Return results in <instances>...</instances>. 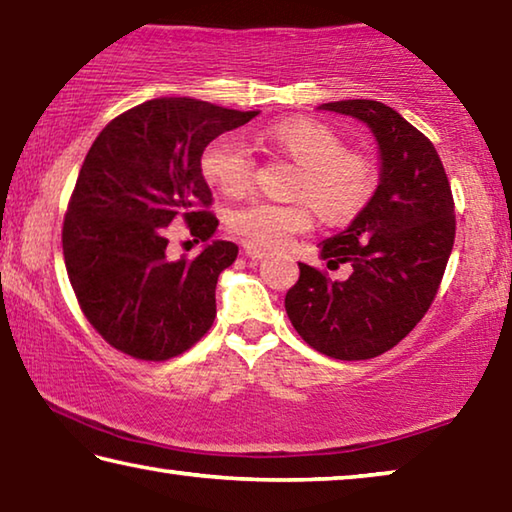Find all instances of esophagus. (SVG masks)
Returning <instances> with one entry per match:
<instances>
[{
	"mask_svg": "<svg viewBox=\"0 0 512 512\" xmlns=\"http://www.w3.org/2000/svg\"><path fill=\"white\" fill-rule=\"evenodd\" d=\"M244 250H246V255L250 257V259H255V262H259V259H264L266 257V253L262 248H257V246H253V244H244Z\"/></svg>",
	"mask_w": 512,
	"mask_h": 512,
	"instance_id": "1",
	"label": "esophagus"
}]
</instances>
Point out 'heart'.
<instances>
[{
	"mask_svg": "<svg viewBox=\"0 0 512 512\" xmlns=\"http://www.w3.org/2000/svg\"><path fill=\"white\" fill-rule=\"evenodd\" d=\"M259 149L296 164L289 194L296 203L253 201L230 214V230L259 248H282L302 235L318 216L343 223L357 216L370 201L377 173L366 155L345 149L343 137L325 121L289 117L253 135ZM203 178L225 196L246 194L255 183V160L244 144L219 137L201 155Z\"/></svg>",
	"mask_w": 512,
	"mask_h": 512,
	"instance_id": "heart-1",
	"label": "heart"
}]
</instances>
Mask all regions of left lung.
<instances>
[{"label":"left lung","mask_w":512,"mask_h":512,"mask_svg":"<svg viewBox=\"0 0 512 512\" xmlns=\"http://www.w3.org/2000/svg\"><path fill=\"white\" fill-rule=\"evenodd\" d=\"M323 108L372 128L381 180L350 228L320 244L327 268L350 264V277L298 262L284 309L316 352L361 361L395 348L429 311L456 237L454 196L438 151L400 112L370 99Z\"/></svg>","instance_id":"8db88e82"}]
</instances>
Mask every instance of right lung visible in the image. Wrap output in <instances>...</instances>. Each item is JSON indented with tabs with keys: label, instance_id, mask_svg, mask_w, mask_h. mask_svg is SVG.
<instances>
[{
	"label": "right lung",
	"instance_id": "right-lung-1",
	"mask_svg": "<svg viewBox=\"0 0 512 512\" xmlns=\"http://www.w3.org/2000/svg\"><path fill=\"white\" fill-rule=\"evenodd\" d=\"M259 112L162 97L121 112L85 155L63 221L69 282L88 323L112 348L167 361L203 339L216 318V280L237 259L232 241L171 259V223L194 241L216 230L201 155L214 137Z\"/></svg>",
	"mask_w": 512,
	"mask_h": 512
}]
</instances>
